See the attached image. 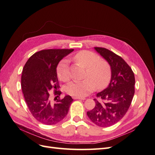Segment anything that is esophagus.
<instances>
[{"label": "esophagus", "mask_w": 155, "mask_h": 155, "mask_svg": "<svg viewBox=\"0 0 155 155\" xmlns=\"http://www.w3.org/2000/svg\"><path fill=\"white\" fill-rule=\"evenodd\" d=\"M74 100H84L86 98L84 97H74Z\"/></svg>", "instance_id": "1"}]
</instances>
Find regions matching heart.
Returning <instances> with one entry per match:
<instances>
[{
    "mask_svg": "<svg viewBox=\"0 0 155 155\" xmlns=\"http://www.w3.org/2000/svg\"><path fill=\"white\" fill-rule=\"evenodd\" d=\"M74 59L86 69V78L71 82L66 88L67 94L74 97H84L92 92L96 86L97 89H102L109 84L111 78V67L105 59H100L97 54L86 50L78 52L74 56ZM57 75L63 82L70 80L67 59H63L59 63Z\"/></svg>",
    "mask_w": 155,
    "mask_h": 155,
    "instance_id": "b5f03b06",
    "label": "heart"
}]
</instances>
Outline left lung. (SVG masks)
<instances>
[{"mask_svg": "<svg viewBox=\"0 0 155 155\" xmlns=\"http://www.w3.org/2000/svg\"><path fill=\"white\" fill-rule=\"evenodd\" d=\"M94 49L111 67V78L108 87L97 94L101 99L87 115L95 124L109 127L116 124L128 111L135 93V77L131 67L120 56L105 48Z\"/></svg>", "mask_w": 155, "mask_h": 155, "instance_id": "left-lung-1", "label": "left lung"}]
</instances>
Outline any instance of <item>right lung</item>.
I'll list each match as a JSON object with an SVG mask.
<instances>
[{
	"instance_id": "obj_1",
	"label": "right lung",
	"mask_w": 155,
	"mask_h": 155,
	"mask_svg": "<svg viewBox=\"0 0 155 155\" xmlns=\"http://www.w3.org/2000/svg\"><path fill=\"white\" fill-rule=\"evenodd\" d=\"M73 49L42 50L29 58L23 67L21 89L27 107L33 117L46 125L61 121L69 112L73 100L70 96L50 100L49 92L52 89L57 97L61 92L57 91L59 82L56 68L61 59Z\"/></svg>"
}]
</instances>
